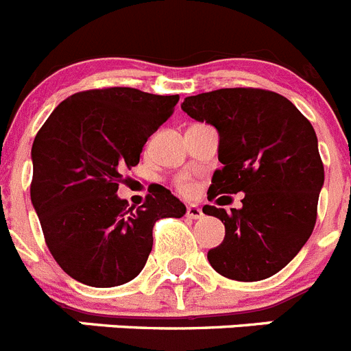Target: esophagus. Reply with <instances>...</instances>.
<instances>
[{
    "label": "esophagus",
    "mask_w": 351,
    "mask_h": 351,
    "mask_svg": "<svg viewBox=\"0 0 351 351\" xmlns=\"http://www.w3.org/2000/svg\"><path fill=\"white\" fill-rule=\"evenodd\" d=\"M187 217H189V219L199 220V219H203L204 213L199 206H195V204H191V206H187Z\"/></svg>",
    "instance_id": "esophagus-1"
}]
</instances>
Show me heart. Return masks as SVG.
<instances>
[{"label":"heart","instance_id":"1","mask_svg":"<svg viewBox=\"0 0 351 351\" xmlns=\"http://www.w3.org/2000/svg\"><path fill=\"white\" fill-rule=\"evenodd\" d=\"M176 189L183 195H192L195 192V183L189 176H180V178H176Z\"/></svg>","mask_w":351,"mask_h":351}]
</instances>
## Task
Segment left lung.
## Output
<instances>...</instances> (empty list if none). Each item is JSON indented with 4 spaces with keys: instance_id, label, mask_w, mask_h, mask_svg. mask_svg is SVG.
<instances>
[{
    "instance_id": "left-lung-1",
    "label": "left lung",
    "mask_w": 351,
    "mask_h": 351,
    "mask_svg": "<svg viewBox=\"0 0 351 351\" xmlns=\"http://www.w3.org/2000/svg\"><path fill=\"white\" fill-rule=\"evenodd\" d=\"M182 110L219 131L208 199L243 192L239 210L206 206L226 226L208 252L211 267L238 282L273 276L299 254L317 222L324 164L313 125L287 97L236 87L189 96Z\"/></svg>"
}]
</instances>
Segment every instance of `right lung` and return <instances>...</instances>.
Here are the masks:
<instances>
[{
	"mask_svg": "<svg viewBox=\"0 0 351 351\" xmlns=\"http://www.w3.org/2000/svg\"><path fill=\"white\" fill-rule=\"evenodd\" d=\"M180 96L131 87L77 93L50 113L31 148V203L61 269L89 287L131 282L152 252L154 223L185 215L157 185L141 206L117 195L122 171L171 117Z\"/></svg>",
	"mask_w": 351,
	"mask_h": 351,
	"instance_id": "obj_1",
	"label": "right lung"
}]
</instances>
